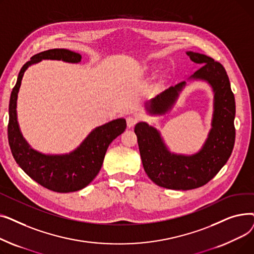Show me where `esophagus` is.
Segmentation results:
<instances>
[{
  "instance_id": "34e87169",
  "label": "esophagus",
  "mask_w": 254,
  "mask_h": 254,
  "mask_svg": "<svg viewBox=\"0 0 254 254\" xmlns=\"http://www.w3.org/2000/svg\"><path fill=\"white\" fill-rule=\"evenodd\" d=\"M138 122V119L134 116H128L127 118V127H134Z\"/></svg>"
}]
</instances>
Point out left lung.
Here are the masks:
<instances>
[{"instance_id": "8db88e82", "label": "left lung", "mask_w": 254, "mask_h": 254, "mask_svg": "<svg viewBox=\"0 0 254 254\" xmlns=\"http://www.w3.org/2000/svg\"><path fill=\"white\" fill-rule=\"evenodd\" d=\"M186 55L203 64L190 80H202L213 91V115L211 129L202 148L191 155L171 152L153 126L140 122L135 134L143 168L147 176L158 186L177 190L201 188L214 177L230 158L235 144V97L230 80L221 64L201 53L188 51ZM186 82L171 86L145 104L149 115H164L179 98Z\"/></svg>"}]
</instances>
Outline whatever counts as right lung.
<instances>
[{
  "mask_svg": "<svg viewBox=\"0 0 254 254\" xmlns=\"http://www.w3.org/2000/svg\"><path fill=\"white\" fill-rule=\"evenodd\" d=\"M82 57L77 52L56 48L42 51L25 63L13 87L9 102L8 141L18 166L33 180L47 190L72 192L84 189L102 168L104 157L111 142L127 128L125 118H117L93 128L73 151L64 154H44L33 149L23 138L17 122V97L24 72L29 66L43 60L78 64Z\"/></svg>",
  "mask_w": 254,
  "mask_h": 254,
  "instance_id": "obj_1",
  "label": "right lung"
}]
</instances>
